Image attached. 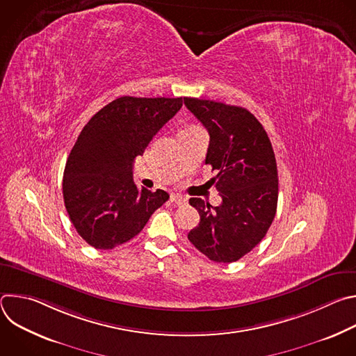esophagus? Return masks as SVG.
Instances as JSON below:
<instances>
[{
  "label": "esophagus",
  "instance_id": "34e87169",
  "mask_svg": "<svg viewBox=\"0 0 356 356\" xmlns=\"http://www.w3.org/2000/svg\"><path fill=\"white\" fill-rule=\"evenodd\" d=\"M170 201H172V204H175V206H183L187 202V198L183 197L181 194H172Z\"/></svg>",
  "mask_w": 356,
  "mask_h": 356
}]
</instances>
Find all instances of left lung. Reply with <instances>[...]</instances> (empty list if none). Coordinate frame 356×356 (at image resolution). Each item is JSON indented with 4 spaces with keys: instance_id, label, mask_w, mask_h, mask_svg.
I'll return each mask as SVG.
<instances>
[{
    "instance_id": "1",
    "label": "left lung",
    "mask_w": 356,
    "mask_h": 356,
    "mask_svg": "<svg viewBox=\"0 0 356 356\" xmlns=\"http://www.w3.org/2000/svg\"><path fill=\"white\" fill-rule=\"evenodd\" d=\"M184 106L210 134L206 165L222 202L213 207L190 198L200 214L187 238L218 264H231L255 248L276 214L279 180L275 152L262 124L246 108L184 97Z\"/></svg>"
}]
</instances>
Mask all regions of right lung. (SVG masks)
Returning <instances> with one entry per match:
<instances>
[{
	"mask_svg": "<svg viewBox=\"0 0 356 356\" xmlns=\"http://www.w3.org/2000/svg\"><path fill=\"white\" fill-rule=\"evenodd\" d=\"M179 98L120 97L80 132L63 173V198L79 235L95 249H113L138 235L169 200L161 188L138 190L132 165L181 108Z\"/></svg>",
	"mask_w": 356,
	"mask_h": 356,
	"instance_id": "add662e5",
	"label": "right lung"
}]
</instances>
